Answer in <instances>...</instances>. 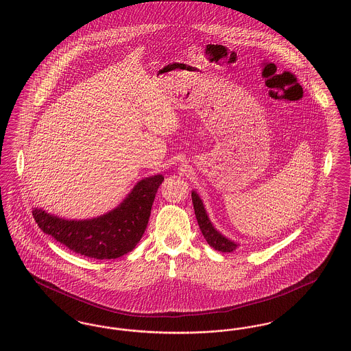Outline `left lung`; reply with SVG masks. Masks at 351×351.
Segmentation results:
<instances>
[{"instance_id": "left-lung-1", "label": "left lung", "mask_w": 351, "mask_h": 351, "mask_svg": "<svg viewBox=\"0 0 351 351\" xmlns=\"http://www.w3.org/2000/svg\"><path fill=\"white\" fill-rule=\"evenodd\" d=\"M192 202H193V208H195V215L197 218L199 226H200L201 233L204 235V238L206 239L208 245L210 247H213L215 250L221 251V252H233L239 247V243L234 242L230 238L225 237L221 232H218L215 228V225L212 223L210 218L206 213L205 205L201 200L199 193L193 189L192 191Z\"/></svg>"}]
</instances>
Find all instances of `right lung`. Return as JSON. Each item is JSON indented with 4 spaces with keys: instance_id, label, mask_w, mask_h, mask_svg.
<instances>
[{
    "instance_id": "1",
    "label": "right lung",
    "mask_w": 351,
    "mask_h": 351,
    "mask_svg": "<svg viewBox=\"0 0 351 351\" xmlns=\"http://www.w3.org/2000/svg\"><path fill=\"white\" fill-rule=\"evenodd\" d=\"M162 173L141 179L112 210L85 219H68L34 208L35 222L53 239L76 254L95 259H116L133 250L145 233Z\"/></svg>"
}]
</instances>
